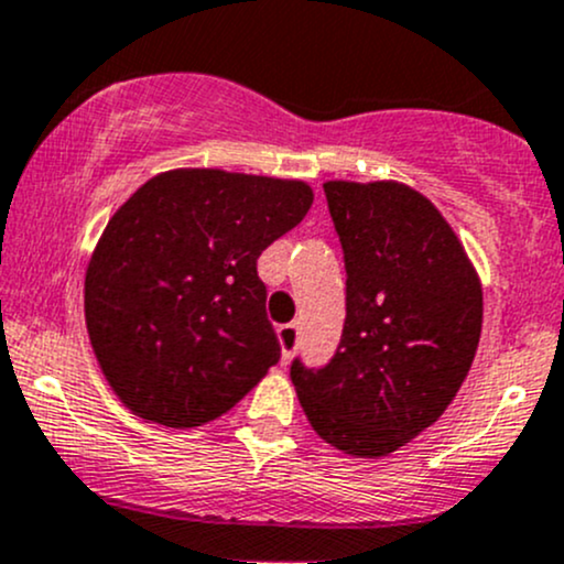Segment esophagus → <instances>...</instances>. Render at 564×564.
I'll use <instances>...</instances> for the list:
<instances>
[{"label":"esophagus","mask_w":564,"mask_h":564,"mask_svg":"<svg viewBox=\"0 0 564 564\" xmlns=\"http://www.w3.org/2000/svg\"><path fill=\"white\" fill-rule=\"evenodd\" d=\"M278 343H281V351H283L281 359H283V365H286V361H292L294 351H297L300 324H297V322L281 324V327H278Z\"/></svg>","instance_id":"esophagus-1"}]
</instances>
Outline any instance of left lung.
Returning <instances> with one entry per match:
<instances>
[{"label":"left lung","mask_w":564,"mask_h":564,"mask_svg":"<svg viewBox=\"0 0 564 564\" xmlns=\"http://www.w3.org/2000/svg\"><path fill=\"white\" fill-rule=\"evenodd\" d=\"M324 194L346 262V324L329 365L294 359L292 383L322 441L376 459L452 405L481 337V281L416 188L327 181Z\"/></svg>","instance_id":"1"}]
</instances>
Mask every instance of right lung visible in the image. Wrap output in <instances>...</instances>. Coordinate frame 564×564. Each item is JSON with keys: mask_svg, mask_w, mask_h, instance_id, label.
Instances as JSON below:
<instances>
[{"mask_svg": "<svg viewBox=\"0 0 564 564\" xmlns=\"http://www.w3.org/2000/svg\"><path fill=\"white\" fill-rule=\"evenodd\" d=\"M313 188L170 170L116 210L86 270V327L105 378L140 419L175 430L235 408L281 359L257 259Z\"/></svg>", "mask_w": 564, "mask_h": 564, "instance_id": "right-lung-1", "label": "right lung"}]
</instances>
